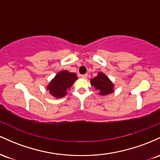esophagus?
<instances>
[{"mask_svg": "<svg viewBox=\"0 0 160 160\" xmlns=\"http://www.w3.org/2000/svg\"><path fill=\"white\" fill-rule=\"evenodd\" d=\"M81 77H82V78H88V74L82 75H81Z\"/></svg>", "mask_w": 160, "mask_h": 160, "instance_id": "obj_1", "label": "esophagus"}]
</instances>
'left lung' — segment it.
Segmentation results:
<instances>
[{"instance_id":"obj_1","label":"left lung","mask_w":160,"mask_h":160,"mask_svg":"<svg viewBox=\"0 0 160 160\" xmlns=\"http://www.w3.org/2000/svg\"><path fill=\"white\" fill-rule=\"evenodd\" d=\"M91 85L102 96L112 94L114 91V85L108 77L103 72H98V75L91 79Z\"/></svg>"}]
</instances>
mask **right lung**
<instances>
[{
    "label": "right lung",
    "instance_id": "obj_1",
    "mask_svg": "<svg viewBox=\"0 0 160 160\" xmlns=\"http://www.w3.org/2000/svg\"><path fill=\"white\" fill-rule=\"evenodd\" d=\"M77 79L78 77L75 73L69 72L67 70H62L59 72L49 82L47 86V89L49 91V94L53 98H63Z\"/></svg>",
    "mask_w": 160,
    "mask_h": 160
}]
</instances>
